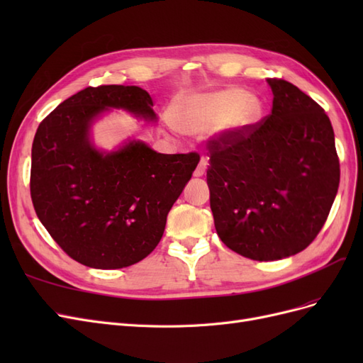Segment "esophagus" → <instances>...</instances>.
Returning <instances> with one entry per match:
<instances>
[{
    "label": "esophagus",
    "mask_w": 363,
    "mask_h": 363,
    "mask_svg": "<svg viewBox=\"0 0 363 363\" xmlns=\"http://www.w3.org/2000/svg\"><path fill=\"white\" fill-rule=\"evenodd\" d=\"M206 164H207V160H206L204 157H201V160H200V163H199V167H196V169H195V172H194L195 177H203L204 172H206Z\"/></svg>",
    "instance_id": "obj_1"
}]
</instances>
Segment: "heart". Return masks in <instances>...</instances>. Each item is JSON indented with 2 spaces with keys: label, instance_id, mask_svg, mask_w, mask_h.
I'll use <instances>...</instances> for the list:
<instances>
[{
  "label": "heart",
  "instance_id": "1",
  "mask_svg": "<svg viewBox=\"0 0 363 363\" xmlns=\"http://www.w3.org/2000/svg\"><path fill=\"white\" fill-rule=\"evenodd\" d=\"M262 103L256 95L245 94L239 87L200 95L191 107L175 116V124L184 131H204L216 124L219 133L232 135L257 123Z\"/></svg>",
  "mask_w": 363,
  "mask_h": 363
}]
</instances>
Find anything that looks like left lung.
Returning <instances> with one entry per match:
<instances>
[{
    "label": "left lung",
    "mask_w": 363,
    "mask_h": 363,
    "mask_svg": "<svg viewBox=\"0 0 363 363\" xmlns=\"http://www.w3.org/2000/svg\"><path fill=\"white\" fill-rule=\"evenodd\" d=\"M271 113L208 140L207 184L223 242L252 260H280L309 247L339 188L335 133L324 108L298 87L268 79Z\"/></svg>",
    "instance_id": "1"
}]
</instances>
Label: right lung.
Masks as SVG:
<instances>
[{
  "instance_id": "right-lung-1",
  "label": "right lung",
  "mask_w": 363,
  "mask_h": 363,
  "mask_svg": "<svg viewBox=\"0 0 363 363\" xmlns=\"http://www.w3.org/2000/svg\"><path fill=\"white\" fill-rule=\"evenodd\" d=\"M108 108L157 119L150 94L138 86L86 87L42 121L31 148L38 218L71 259L96 269L130 267L157 247L199 164L194 152L160 155L140 140L96 150L91 125Z\"/></svg>"
}]
</instances>
